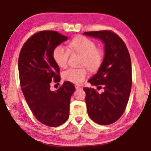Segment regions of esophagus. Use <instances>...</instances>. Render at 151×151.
<instances>
[{"mask_svg":"<svg viewBox=\"0 0 151 151\" xmlns=\"http://www.w3.org/2000/svg\"><path fill=\"white\" fill-rule=\"evenodd\" d=\"M75 86L76 89H82V88H83V87L80 86V85H78V84H76Z\"/></svg>","mask_w":151,"mask_h":151,"instance_id":"1","label":"esophagus"}]
</instances>
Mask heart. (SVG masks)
Returning a JSON list of instances; mask_svg holds the SVG:
<instances>
[{"mask_svg": "<svg viewBox=\"0 0 151 151\" xmlns=\"http://www.w3.org/2000/svg\"><path fill=\"white\" fill-rule=\"evenodd\" d=\"M70 51L82 55L81 65H84L91 71L96 72L102 66L104 53L101 48L96 47V43L89 38L79 36L75 37L68 43ZM53 57L59 67L66 68L68 65L69 51L62 45L53 49ZM86 67L70 68L63 73V77L75 84H81L88 76Z\"/></svg>", "mask_w": 151, "mask_h": 151, "instance_id": "1", "label": "heart"}]
</instances>
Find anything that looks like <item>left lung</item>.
<instances>
[{
	"label": "left lung",
	"mask_w": 151,
	"mask_h": 151,
	"mask_svg": "<svg viewBox=\"0 0 151 151\" xmlns=\"http://www.w3.org/2000/svg\"><path fill=\"white\" fill-rule=\"evenodd\" d=\"M84 34L99 38L105 44V56L97 73L88 83L103 89L84 87L87 111L92 121L108 125L117 121L124 112L132 85L130 55L125 43L111 30L85 32Z\"/></svg>",
	"instance_id": "obj_1"
}]
</instances>
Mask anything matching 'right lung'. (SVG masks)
Returning a JSON list of instances; mask_svg holds the SVG:
<instances>
[{
    "instance_id": "add662e5",
    "label": "right lung",
    "mask_w": 151,
    "mask_h": 151,
    "mask_svg": "<svg viewBox=\"0 0 151 151\" xmlns=\"http://www.w3.org/2000/svg\"><path fill=\"white\" fill-rule=\"evenodd\" d=\"M67 37L55 31H40L24 43L18 58L20 86L29 109L38 121L57 127L69 116L70 97L75 87L64 82L55 92L50 84L60 82L59 67L53 57V49Z\"/></svg>"
}]
</instances>
